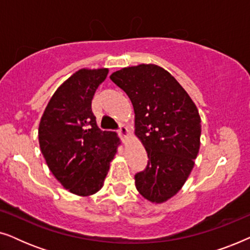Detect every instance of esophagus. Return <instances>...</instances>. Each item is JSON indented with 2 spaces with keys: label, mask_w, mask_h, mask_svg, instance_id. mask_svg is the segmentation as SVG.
I'll return each instance as SVG.
<instances>
[{
  "label": "esophagus",
  "mask_w": 250,
  "mask_h": 250,
  "mask_svg": "<svg viewBox=\"0 0 250 250\" xmlns=\"http://www.w3.org/2000/svg\"><path fill=\"white\" fill-rule=\"evenodd\" d=\"M118 134H119V136H121V139H126L128 136V129H127V127H126V126H124V125H121V127H119V129H118Z\"/></svg>",
  "instance_id": "esophagus-1"
}]
</instances>
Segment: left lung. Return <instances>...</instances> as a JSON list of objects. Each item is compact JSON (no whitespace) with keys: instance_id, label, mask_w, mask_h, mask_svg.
Segmentation results:
<instances>
[{"instance_id":"1","label":"left lung","mask_w":250,"mask_h":250,"mask_svg":"<svg viewBox=\"0 0 250 250\" xmlns=\"http://www.w3.org/2000/svg\"><path fill=\"white\" fill-rule=\"evenodd\" d=\"M110 80L131 100L135 135L148 153V165L135 174V187L151 203L179 192L194 166L201 121L196 104L179 82L156 64L123 68Z\"/></svg>"}]
</instances>
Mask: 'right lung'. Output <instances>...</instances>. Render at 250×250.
Returning <instances> with one entry per match:
<instances>
[{"mask_svg":"<svg viewBox=\"0 0 250 250\" xmlns=\"http://www.w3.org/2000/svg\"><path fill=\"white\" fill-rule=\"evenodd\" d=\"M107 75V68L76 71L54 92L41 118L39 141L47 166L78 196L101 189L117 151V134L98 127L91 107Z\"/></svg>","mask_w":250,"mask_h":250,"instance_id":"add662e5","label":"right lung"}]
</instances>
